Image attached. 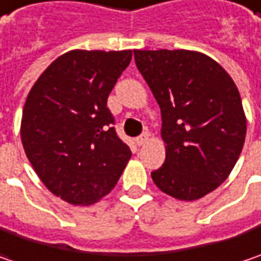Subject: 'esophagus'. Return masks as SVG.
<instances>
[{"label": "esophagus", "mask_w": 261, "mask_h": 261, "mask_svg": "<svg viewBox=\"0 0 261 261\" xmlns=\"http://www.w3.org/2000/svg\"><path fill=\"white\" fill-rule=\"evenodd\" d=\"M149 140V133L147 131H145V133H142L137 139H136V143L139 146H143Z\"/></svg>", "instance_id": "34e87169"}]
</instances>
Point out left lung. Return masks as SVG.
Returning a JSON list of instances; mask_svg holds the SVG:
<instances>
[{
	"label": "left lung",
	"instance_id": "obj_1",
	"mask_svg": "<svg viewBox=\"0 0 261 261\" xmlns=\"http://www.w3.org/2000/svg\"><path fill=\"white\" fill-rule=\"evenodd\" d=\"M139 72L161 108L165 161L152 171L162 192L183 201L220 186L245 142L237 85L208 56L189 50H136Z\"/></svg>",
	"mask_w": 261,
	"mask_h": 261
}]
</instances>
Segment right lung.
Returning a JSON list of instances; mask_svg holds the SVG:
<instances>
[{"label":"right lung","mask_w":261,"mask_h":261,"mask_svg":"<svg viewBox=\"0 0 261 261\" xmlns=\"http://www.w3.org/2000/svg\"><path fill=\"white\" fill-rule=\"evenodd\" d=\"M131 51L73 50L42 72L28 94L22 143L41 181L73 205L114 189L131 150L115 130L108 96Z\"/></svg>","instance_id":"1"}]
</instances>
